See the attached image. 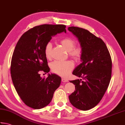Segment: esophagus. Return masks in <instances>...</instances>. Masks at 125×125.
<instances>
[{"label": "esophagus", "instance_id": "esophagus-1", "mask_svg": "<svg viewBox=\"0 0 125 125\" xmlns=\"http://www.w3.org/2000/svg\"><path fill=\"white\" fill-rule=\"evenodd\" d=\"M62 82H64V83H65V82H68V80L67 79H66V78H62Z\"/></svg>", "mask_w": 125, "mask_h": 125}]
</instances>
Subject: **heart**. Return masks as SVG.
<instances>
[{
  "label": "heart",
  "instance_id": "b5f03b06",
  "mask_svg": "<svg viewBox=\"0 0 125 125\" xmlns=\"http://www.w3.org/2000/svg\"><path fill=\"white\" fill-rule=\"evenodd\" d=\"M60 43L65 48L71 57L76 60L81 59L83 54V49L81 46H75V41L70 37H66L60 41ZM52 44L48 42L44 48V53L47 58L51 57ZM74 67V63L71 61L59 62L55 61L51 65L52 71L62 77H66Z\"/></svg>",
  "mask_w": 125,
  "mask_h": 125
}]
</instances>
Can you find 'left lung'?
I'll return each instance as SVG.
<instances>
[{
    "label": "left lung",
    "mask_w": 125,
    "mask_h": 125,
    "mask_svg": "<svg viewBox=\"0 0 125 125\" xmlns=\"http://www.w3.org/2000/svg\"><path fill=\"white\" fill-rule=\"evenodd\" d=\"M68 30L76 36L83 49L82 63L72 74L81 79L70 81L75 90L69 96L77 109L88 110L95 107L102 99L111 79L112 62L104 42L88 30L70 27Z\"/></svg>",
    "instance_id": "1"
}]
</instances>
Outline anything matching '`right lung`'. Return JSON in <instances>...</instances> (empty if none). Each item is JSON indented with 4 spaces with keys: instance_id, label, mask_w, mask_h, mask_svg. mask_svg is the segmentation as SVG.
I'll return each mask as SVG.
<instances>
[{
    "instance_id": "obj_1",
    "label": "right lung",
    "mask_w": 125,
    "mask_h": 125,
    "mask_svg": "<svg viewBox=\"0 0 125 125\" xmlns=\"http://www.w3.org/2000/svg\"><path fill=\"white\" fill-rule=\"evenodd\" d=\"M62 24H43L23 34L16 44L11 62L13 85L21 100L28 107L41 109L52 100L62 78L55 74L42 78L40 72H49L44 53L46 44L52 37L66 31Z\"/></svg>"
}]
</instances>
